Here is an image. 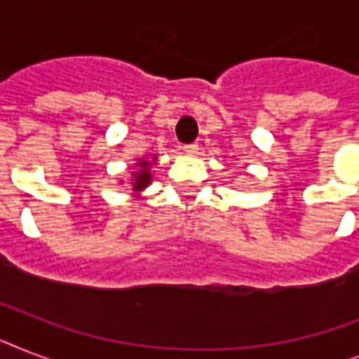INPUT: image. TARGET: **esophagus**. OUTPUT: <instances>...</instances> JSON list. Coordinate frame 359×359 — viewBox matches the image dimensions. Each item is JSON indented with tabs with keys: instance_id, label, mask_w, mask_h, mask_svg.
I'll return each instance as SVG.
<instances>
[{
	"instance_id": "34e87169",
	"label": "esophagus",
	"mask_w": 359,
	"mask_h": 359,
	"mask_svg": "<svg viewBox=\"0 0 359 359\" xmlns=\"http://www.w3.org/2000/svg\"><path fill=\"white\" fill-rule=\"evenodd\" d=\"M182 152L188 154V156H196L197 152H199V145L197 143H191V145H184L182 147Z\"/></svg>"
}]
</instances>
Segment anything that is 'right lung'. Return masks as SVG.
<instances>
[{
	"mask_svg": "<svg viewBox=\"0 0 359 359\" xmlns=\"http://www.w3.org/2000/svg\"><path fill=\"white\" fill-rule=\"evenodd\" d=\"M158 162V154H152L151 158L141 156L137 158V162L134 163V168L130 171L128 177V184L132 186V197L140 199V194L145 190L147 186L152 182V163ZM124 182V180H121Z\"/></svg>",
	"mask_w": 359,
	"mask_h": 359,
	"instance_id": "add662e5",
	"label": "right lung"
}]
</instances>
